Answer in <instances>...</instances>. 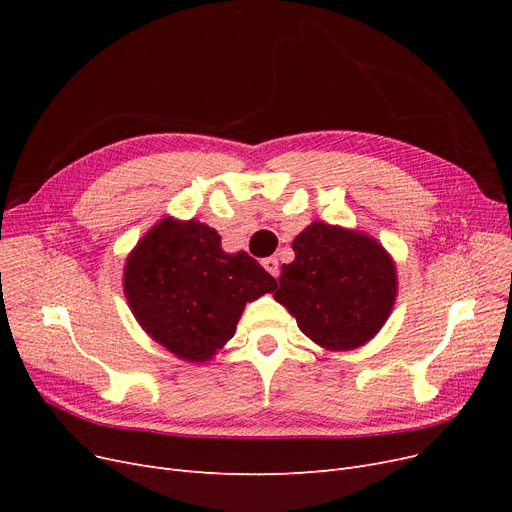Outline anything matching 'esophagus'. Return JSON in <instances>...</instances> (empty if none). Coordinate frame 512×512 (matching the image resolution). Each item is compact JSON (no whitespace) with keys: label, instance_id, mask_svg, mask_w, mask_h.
Listing matches in <instances>:
<instances>
[{"label":"esophagus","instance_id":"34e87169","mask_svg":"<svg viewBox=\"0 0 512 512\" xmlns=\"http://www.w3.org/2000/svg\"><path fill=\"white\" fill-rule=\"evenodd\" d=\"M261 265H263L265 270L270 272L274 278H278V274H280V263H278V259H276V257H267V259H263V261H261Z\"/></svg>","mask_w":512,"mask_h":512}]
</instances>
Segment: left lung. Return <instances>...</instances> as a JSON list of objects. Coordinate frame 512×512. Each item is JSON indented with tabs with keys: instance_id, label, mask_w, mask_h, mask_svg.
Wrapping results in <instances>:
<instances>
[{
	"instance_id": "1",
	"label": "left lung",
	"mask_w": 512,
	"mask_h": 512,
	"mask_svg": "<svg viewBox=\"0 0 512 512\" xmlns=\"http://www.w3.org/2000/svg\"><path fill=\"white\" fill-rule=\"evenodd\" d=\"M274 299L301 332L326 351H355L388 321L398 276L392 255L373 236L311 222L292 240Z\"/></svg>"
}]
</instances>
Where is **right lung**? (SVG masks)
Here are the masks:
<instances>
[{
  "label": "right lung",
  "instance_id": "add662e5",
  "mask_svg": "<svg viewBox=\"0 0 512 512\" xmlns=\"http://www.w3.org/2000/svg\"><path fill=\"white\" fill-rule=\"evenodd\" d=\"M124 297L139 326L182 361L207 363L234 336L245 305L276 280L197 220L161 218L124 263Z\"/></svg>",
  "mask_w": 512,
  "mask_h": 512
}]
</instances>
